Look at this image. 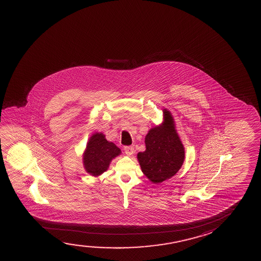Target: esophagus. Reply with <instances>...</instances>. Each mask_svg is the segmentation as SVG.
Segmentation results:
<instances>
[{
	"instance_id": "1",
	"label": "esophagus",
	"mask_w": 261,
	"mask_h": 261,
	"mask_svg": "<svg viewBox=\"0 0 261 261\" xmlns=\"http://www.w3.org/2000/svg\"><path fill=\"white\" fill-rule=\"evenodd\" d=\"M124 150H125L126 155L131 156L135 152V148H134V146H125L124 147Z\"/></svg>"
}]
</instances>
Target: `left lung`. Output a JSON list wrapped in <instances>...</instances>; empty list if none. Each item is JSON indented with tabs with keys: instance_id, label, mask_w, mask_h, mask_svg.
Segmentation results:
<instances>
[{
	"instance_id": "obj_1",
	"label": "left lung",
	"mask_w": 261,
	"mask_h": 261,
	"mask_svg": "<svg viewBox=\"0 0 261 261\" xmlns=\"http://www.w3.org/2000/svg\"><path fill=\"white\" fill-rule=\"evenodd\" d=\"M165 122L150 129L145 137L146 150L137 155L143 174L155 184L171 178L182 167L185 149L173 118L165 111Z\"/></svg>"
}]
</instances>
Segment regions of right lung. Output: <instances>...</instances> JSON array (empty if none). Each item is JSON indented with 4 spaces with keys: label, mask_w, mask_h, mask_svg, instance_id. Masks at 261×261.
Listing matches in <instances>:
<instances>
[{
    "label": "right lung",
    "mask_w": 261,
    "mask_h": 261,
    "mask_svg": "<svg viewBox=\"0 0 261 261\" xmlns=\"http://www.w3.org/2000/svg\"><path fill=\"white\" fill-rule=\"evenodd\" d=\"M120 154V150L113 143L108 142L105 136L96 133L91 138L84 155L86 171L94 176L107 170L112 159Z\"/></svg>",
    "instance_id": "1"
}]
</instances>
